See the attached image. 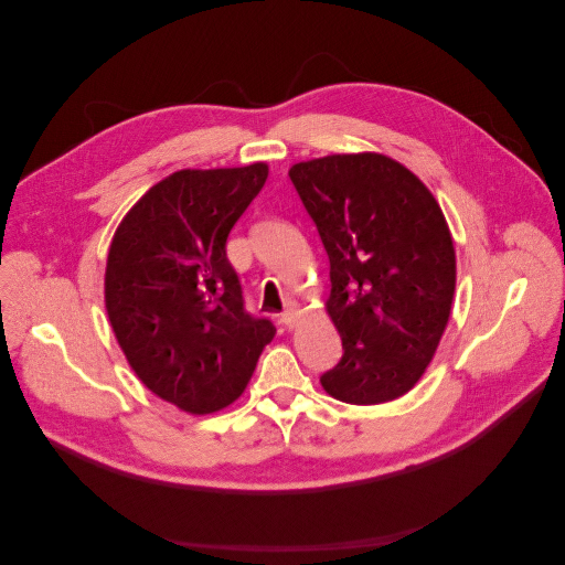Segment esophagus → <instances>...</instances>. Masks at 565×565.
I'll return each mask as SVG.
<instances>
[{
    "label": "esophagus",
    "instance_id": "obj_1",
    "mask_svg": "<svg viewBox=\"0 0 565 565\" xmlns=\"http://www.w3.org/2000/svg\"><path fill=\"white\" fill-rule=\"evenodd\" d=\"M297 318H299V309H297V303H287V309L280 313V322L285 324V328H295L297 324Z\"/></svg>",
    "mask_w": 565,
    "mask_h": 565
}]
</instances>
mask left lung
<instances>
[{
	"label": "left lung",
	"mask_w": 565,
	"mask_h": 565,
	"mask_svg": "<svg viewBox=\"0 0 565 565\" xmlns=\"http://www.w3.org/2000/svg\"><path fill=\"white\" fill-rule=\"evenodd\" d=\"M330 259L328 311L344 355L320 377L337 401L401 398L431 363L455 295V247L434 195L377 152L289 169Z\"/></svg>",
	"instance_id": "8db88e82"
}]
</instances>
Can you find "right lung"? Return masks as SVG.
Masks as SVG:
<instances>
[{
    "mask_svg": "<svg viewBox=\"0 0 565 565\" xmlns=\"http://www.w3.org/2000/svg\"><path fill=\"white\" fill-rule=\"evenodd\" d=\"M266 177L264 162L181 169L152 185L113 237V332L139 380L185 413L207 415L241 396L276 334L245 309L226 256L228 233Z\"/></svg>",
    "mask_w": 565,
    "mask_h": 565,
    "instance_id": "right-lung-1",
    "label": "right lung"
}]
</instances>
